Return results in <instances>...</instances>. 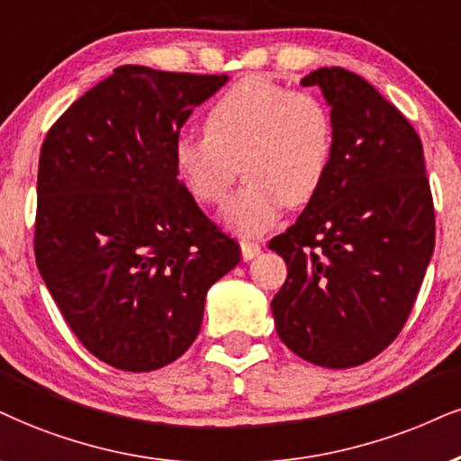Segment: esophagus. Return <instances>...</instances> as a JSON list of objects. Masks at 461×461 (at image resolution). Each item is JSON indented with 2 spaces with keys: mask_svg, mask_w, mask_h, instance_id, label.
Segmentation results:
<instances>
[{
  "mask_svg": "<svg viewBox=\"0 0 461 461\" xmlns=\"http://www.w3.org/2000/svg\"><path fill=\"white\" fill-rule=\"evenodd\" d=\"M241 254H243V260L257 258L258 254H260V246H258L257 241L243 240V241H241Z\"/></svg>",
  "mask_w": 461,
  "mask_h": 461,
  "instance_id": "esophagus-1",
  "label": "esophagus"
}]
</instances>
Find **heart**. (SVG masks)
Segmentation results:
<instances>
[{"label":"heart","mask_w":461,"mask_h":461,"mask_svg":"<svg viewBox=\"0 0 461 461\" xmlns=\"http://www.w3.org/2000/svg\"><path fill=\"white\" fill-rule=\"evenodd\" d=\"M203 128V136L177 139L175 170L196 201L220 204L241 164L248 185L224 209V220L243 235L274 226L284 203H310L327 177L333 119L312 94L241 78L204 113Z\"/></svg>","instance_id":"obj_1"}]
</instances>
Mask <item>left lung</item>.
I'll use <instances>...</instances> for the list:
<instances>
[{"instance_id":"1","label":"left lung","mask_w":461,"mask_h":461,"mask_svg":"<svg viewBox=\"0 0 461 461\" xmlns=\"http://www.w3.org/2000/svg\"><path fill=\"white\" fill-rule=\"evenodd\" d=\"M333 156L297 221L269 241L288 276L271 301L276 331L301 359L344 369L383 352L406 325L436 241L423 145L359 74L318 68Z\"/></svg>"}]
</instances>
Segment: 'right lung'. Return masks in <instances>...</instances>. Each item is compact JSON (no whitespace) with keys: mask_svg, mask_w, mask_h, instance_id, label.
<instances>
[{"mask_svg":"<svg viewBox=\"0 0 461 461\" xmlns=\"http://www.w3.org/2000/svg\"><path fill=\"white\" fill-rule=\"evenodd\" d=\"M226 74L119 66L40 151L38 271L81 344L126 372L179 359L207 291L241 258L177 179L173 147Z\"/></svg>","mask_w":461,"mask_h":461,"instance_id":"obj_1","label":"right lung"}]
</instances>
